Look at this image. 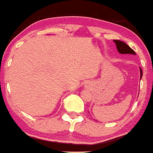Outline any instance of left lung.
<instances>
[{
    "label": "left lung",
    "mask_w": 153,
    "mask_h": 153,
    "mask_svg": "<svg viewBox=\"0 0 153 153\" xmlns=\"http://www.w3.org/2000/svg\"><path fill=\"white\" fill-rule=\"evenodd\" d=\"M115 44H116V46H117V51H118L119 53H129V54H135L136 55V53L132 48L129 47V46L127 45L126 43L123 41H120V40H113ZM140 74H141V76L140 78L143 76V72H142V70L140 69Z\"/></svg>",
    "instance_id": "left-lung-1"
}]
</instances>
